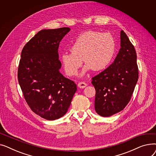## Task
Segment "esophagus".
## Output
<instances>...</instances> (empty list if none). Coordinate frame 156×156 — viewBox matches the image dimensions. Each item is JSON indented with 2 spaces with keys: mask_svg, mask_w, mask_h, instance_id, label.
Returning <instances> with one entry per match:
<instances>
[{
  "mask_svg": "<svg viewBox=\"0 0 156 156\" xmlns=\"http://www.w3.org/2000/svg\"><path fill=\"white\" fill-rule=\"evenodd\" d=\"M78 86L80 88H85V87H86L87 86V84L86 83L83 82V81H80V82L78 83Z\"/></svg>",
  "mask_w": 156,
  "mask_h": 156,
  "instance_id": "esophagus-1",
  "label": "esophagus"
}]
</instances>
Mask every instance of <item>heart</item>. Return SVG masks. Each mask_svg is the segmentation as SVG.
Here are the masks:
<instances>
[{
	"label": "heart",
	"instance_id": "1",
	"mask_svg": "<svg viewBox=\"0 0 156 156\" xmlns=\"http://www.w3.org/2000/svg\"><path fill=\"white\" fill-rule=\"evenodd\" d=\"M115 50V40L111 34L95 31H86L71 46V52L62 54L64 71L69 76L76 75L81 67L83 59L87 64L85 71L90 69L102 70L111 62Z\"/></svg>",
	"mask_w": 156,
	"mask_h": 156
}]
</instances>
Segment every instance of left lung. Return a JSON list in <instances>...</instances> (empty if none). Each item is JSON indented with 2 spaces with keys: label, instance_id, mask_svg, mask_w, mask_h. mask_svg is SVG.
Wrapping results in <instances>:
<instances>
[{
  "label": "left lung",
  "instance_id": "8db88e82",
  "mask_svg": "<svg viewBox=\"0 0 156 156\" xmlns=\"http://www.w3.org/2000/svg\"><path fill=\"white\" fill-rule=\"evenodd\" d=\"M138 79L136 53L123 30L121 31V48L115 60L92 83L95 89V109L108 117L123 109L129 102Z\"/></svg>",
  "mask_w": 156,
  "mask_h": 156
}]
</instances>
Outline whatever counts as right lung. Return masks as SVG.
Masks as SVG:
<instances>
[{
	"label": "right lung",
	"instance_id": "obj_1",
	"mask_svg": "<svg viewBox=\"0 0 156 156\" xmlns=\"http://www.w3.org/2000/svg\"><path fill=\"white\" fill-rule=\"evenodd\" d=\"M68 27L42 30L24 46L18 70V82L31 111L47 120L66 113L77 87L59 69V42Z\"/></svg>",
	"mask_w": 156,
	"mask_h": 156
}]
</instances>
